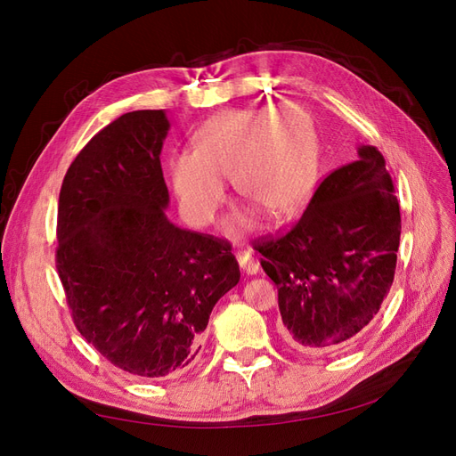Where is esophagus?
Returning a JSON list of instances; mask_svg holds the SVG:
<instances>
[{
  "label": "esophagus",
  "instance_id": "esophagus-1",
  "mask_svg": "<svg viewBox=\"0 0 456 456\" xmlns=\"http://www.w3.org/2000/svg\"><path fill=\"white\" fill-rule=\"evenodd\" d=\"M236 258H238V265L243 272H247V273H256L258 272L256 260L253 258V255L249 251H238Z\"/></svg>",
  "mask_w": 456,
  "mask_h": 456
}]
</instances>
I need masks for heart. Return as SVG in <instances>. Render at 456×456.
Returning <instances> with one entry per match:
<instances>
[{"mask_svg": "<svg viewBox=\"0 0 456 456\" xmlns=\"http://www.w3.org/2000/svg\"><path fill=\"white\" fill-rule=\"evenodd\" d=\"M317 146L312 118L297 104L230 110L207 119L194 151L169 163L171 184L190 224L205 226L226 198L224 178L238 196L273 218L293 215L315 183ZM247 223L241 216L236 226Z\"/></svg>", "mask_w": 456, "mask_h": 456, "instance_id": "1", "label": "heart"}]
</instances>
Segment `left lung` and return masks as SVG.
Segmentation results:
<instances>
[{
  "instance_id": "1",
  "label": "left lung",
  "mask_w": 456,
  "mask_h": 456,
  "mask_svg": "<svg viewBox=\"0 0 456 456\" xmlns=\"http://www.w3.org/2000/svg\"><path fill=\"white\" fill-rule=\"evenodd\" d=\"M327 175L287 233L253 247L278 285L289 335L302 348H346L370 323L394 283L402 215L375 146Z\"/></svg>"
}]
</instances>
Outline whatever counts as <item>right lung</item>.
I'll use <instances>...</instances> for the list:
<instances>
[{"label":"right lung","mask_w":456,"mask_h":456,"mask_svg":"<svg viewBox=\"0 0 456 456\" xmlns=\"http://www.w3.org/2000/svg\"><path fill=\"white\" fill-rule=\"evenodd\" d=\"M163 110L119 116L79 151L59 196L57 272L72 320L112 365L184 370L220 297L240 281L230 243L169 223Z\"/></svg>","instance_id":"right-lung-1"}]
</instances>
